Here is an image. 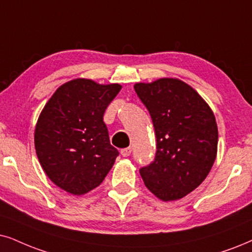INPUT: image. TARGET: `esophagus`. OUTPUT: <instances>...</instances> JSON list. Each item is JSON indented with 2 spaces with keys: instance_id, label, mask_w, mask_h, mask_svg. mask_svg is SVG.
Wrapping results in <instances>:
<instances>
[{
  "instance_id": "34e87169",
  "label": "esophagus",
  "mask_w": 252,
  "mask_h": 252,
  "mask_svg": "<svg viewBox=\"0 0 252 252\" xmlns=\"http://www.w3.org/2000/svg\"><path fill=\"white\" fill-rule=\"evenodd\" d=\"M121 155L123 156V157H129L130 155H131V148H124L121 150Z\"/></svg>"
}]
</instances>
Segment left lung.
Here are the masks:
<instances>
[{"label":"left lung","mask_w":252,"mask_h":252,"mask_svg":"<svg viewBox=\"0 0 252 252\" xmlns=\"http://www.w3.org/2000/svg\"><path fill=\"white\" fill-rule=\"evenodd\" d=\"M154 123L155 160L139 170L145 186L163 201L192 192L206 179L218 152V126L206 101L179 79L136 84Z\"/></svg>","instance_id":"left-lung-1"}]
</instances>
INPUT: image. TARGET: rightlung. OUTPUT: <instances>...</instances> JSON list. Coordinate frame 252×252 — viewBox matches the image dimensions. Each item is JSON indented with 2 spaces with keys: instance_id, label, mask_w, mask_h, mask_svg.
Listing matches in <instances>:
<instances>
[{
  "instance_id": "1",
  "label": "right lung",
  "mask_w": 252,
  "mask_h": 252,
  "mask_svg": "<svg viewBox=\"0 0 252 252\" xmlns=\"http://www.w3.org/2000/svg\"><path fill=\"white\" fill-rule=\"evenodd\" d=\"M121 85L74 79L57 89L41 110L34 148L46 176L82 195L102 183L119 151L110 145L103 115Z\"/></svg>"
}]
</instances>
